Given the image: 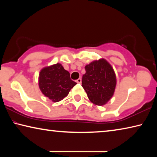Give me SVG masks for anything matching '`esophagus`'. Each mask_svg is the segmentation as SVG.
Masks as SVG:
<instances>
[{"label":"esophagus","instance_id":"34e87169","mask_svg":"<svg viewBox=\"0 0 157 157\" xmlns=\"http://www.w3.org/2000/svg\"><path fill=\"white\" fill-rule=\"evenodd\" d=\"M76 82H78V83H81V82H82V79L81 78H79V79H77Z\"/></svg>","mask_w":157,"mask_h":157}]
</instances>
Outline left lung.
I'll return each instance as SVG.
<instances>
[{
    "instance_id": "obj_1",
    "label": "left lung",
    "mask_w": 157,
    "mask_h": 157,
    "mask_svg": "<svg viewBox=\"0 0 157 157\" xmlns=\"http://www.w3.org/2000/svg\"><path fill=\"white\" fill-rule=\"evenodd\" d=\"M82 87L89 100L95 105L107 104L113 95L116 76L111 65L105 59L95 60L85 66Z\"/></svg>"
}]
</instances>
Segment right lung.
<instances>
[{"label":"right lung","mask_w":157,"mask_h":157,"mask_svg":"<svg viewBox=\"0 0 157 157\" xmlns=\"http://www.w3.org/2000/svg\"><path fill=\"white\" fill-rule=\"evenodd\" d=\"M77 83L59 63L43 68L39 75V86L45 96L52 102L63 100Z\"/></svg>","instance_id":"right-lung-1"}]
</instances>
